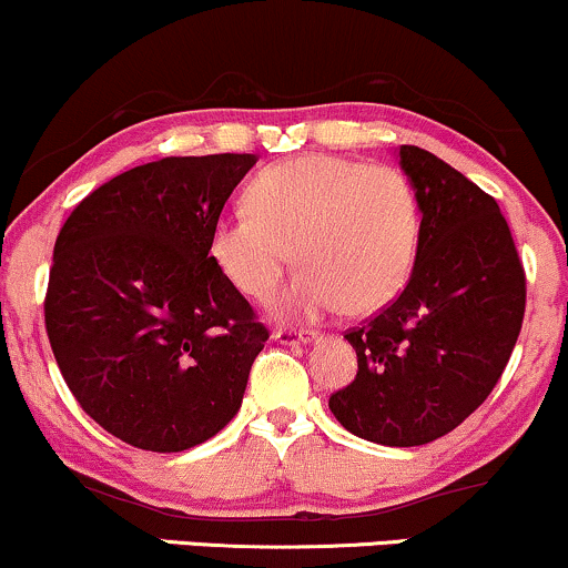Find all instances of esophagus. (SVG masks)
I'll list each match as a JSON object with an SVG mask.
<instances>
[{
  "label": "esophagus",
  "instance_id": "obj_1",
  "mask_svg": "<svg viewBox=\"0 0 568 568\" xmlns=\"http://www.w3.org/2000/svg\"><path fill=\"white\" fill-rule=\"evenodd\" d=\"M318 332L316 329H276L273 332V339L276 343H284V345H295V343H311V339H316Z\"/></svg>",
  "mask_w": 568,
  "mask_h": 568
}]
</instances>
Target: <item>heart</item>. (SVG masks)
Instances as JSON below:
<instances>
[{
	"label": "heart",
	"mask_w": 568,
	"mask_h": 568,
	"mask_svg": "<svg viewBox=\"0 0 568 568\" xmlns=\"http://www.w3.org/2000/svg\"><path fill=\"white\" fill-rule=\"evenodd\" d=\"M419 231V199L404 172L311 153L252 180L244 210L212 223L210 257L252 300L271 295L290 257L300 263L273 300L282 316L311 318L337 305L372 313L409 282Z\"/></svg>",
	"instance_id": "1"
}]
</instances>
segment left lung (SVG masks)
I'll use <instances>...</instances> for the list:
<instances>
[{
    "instance_id": "left-lung-1",
    "label": "left lung",
    "mask_w": 568,
    "mask_h": 568,
    "mask_svg": "<svg viewBox=\"0 0 568 568\" xmlns=\"http://www.w3.org/2000/svg\"><path fill=\"white\" fill-rule=\"evenodd\" d=\"M398 159L423 212L417 263L402 295L345 335L358 372L329 409L366 442L423 446L495 390L524 324L526 273L489 193L417 145Z\"/></svg>"
}]
</instances>
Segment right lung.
Here are the masks:
<instances>
[{
  "label": "right lung",
  "mask_w": 568,
  "mask_h": 568,
  "mask_svg": "<svg viewBox=\"0 0 568 568\" xmlns=\"http://www.w3.org/2000/svg\"><path fill=\"white\" fill-rule=\"evenodd\" d=\"M255 153L166 156L73 206L52 252L44 326L65 385L145 452L204 444L242 406L268 329L210 257Z\"/></svg>",
  "instance_id": "add662e5"
}]
</instances>
